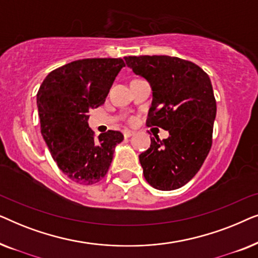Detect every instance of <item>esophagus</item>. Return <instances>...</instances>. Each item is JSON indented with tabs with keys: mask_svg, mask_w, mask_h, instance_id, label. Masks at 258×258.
<instances>
[{
	"mask_svg": "<svg viewBox=\"0 0 258 258\" xmlns=\"http://www.w3.org/2000/svg\"><path fill=\"white\" fill-rule=\"evenodd\" d=\"M134 132H132V130H124V132H123V135H124V137L126 139V137H130V136H133L134 135Z\"/></svg>",
	"mask_w": 258,
	"mask_h": 258,
	"instance_id": "esophagus-1",
	"label": "esophagus"
}]
</instances>
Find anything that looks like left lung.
<instances>
[{"label": "left lung", "instance_id": "8db88e82", "mask_svg": "<svg viewBox=\"0 0 258 258\" xmlns=\"http://www.w3.org/2000/svg\"><path fill=\"white\" fill-rule=\"evenodd\" d=\"M126 66L153 90L147 124L168 130L140 155L144 178L158 190L186 184L202 167L213 143L216 101L207 73L195 63L165 55L128 56Z\"/></svg>", "mask_w": 258, "mask_h": 258}]
</instances>
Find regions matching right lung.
Masks as SVG:
<instances>
[{
  "label": "right lung",
  "mask_w": 258,
  "mask_h": 258,
  "mask_svg": "<svg viewBox=\"0 0 258 258\" xmlns=\"http://www.w3.org/2000/svg\"><path fill=\"white\" fill-rule=\"evenodd\" d=\"M123 67L121 58H86L52 70L37 93L41 134L64 175L80 184H94L108 172L119 132L108 130L95 139L90 109L104 103Z\"/></svg>",
  "instance_id": "add662e5"
}]
</instances>
